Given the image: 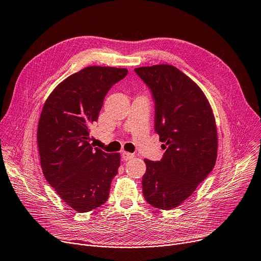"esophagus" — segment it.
<instances>
[{"instance_id": "34e87169", "label": "esophagus", "mask_w": 261, "mask_h": 261, "mask_svg": "<svg viewBox=\"0 0 261 261\" xmlns=\"http://www.w3.org/2000/svg\"><path fill=\"white\" fill-rule=\"evenodd\" d=\"M132 158H134V154L128 153V152H122V159L123 160L127 161V160H130Z\"/></svg>"}]
</instances>
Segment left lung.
Instances as JSON below:
<instances>
[{"mask_svg":"<svg viewBox=\"0 0 261 261\" xmlns=\"http://www.w3.org/2000/svg\"><path fill=\"white\" fill-rule=\"evenodd\" d=\"M135 72L151 90L154 127L166 151L159 161L144 159L143 196L156 208H176L215 167L216 120L200 87L177 68L157 65Z\"/></svg>","mask_w":261,"mask_h":261,"instance_id":"1","label":"left lung"}]
</instances>
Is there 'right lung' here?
Returning a JSON list of instances; mask_svg holds the SVG:
<instances>
[{
	"label": "right lung",
	"mask_w": 261,
	"mask_h": 261,
	"mask_svg": "<svg viewBox=\"0 0 261 261\" xmlns=\"http://www.w3.org/2000/svg\"><path fill=\"white\" fill-rule=\"evenodd\" d=\"M126 75V69L87 67L61 82L41 111L37 142L43 175L79 213L107 201L118 173L120 154L93 148L89 135L107 92Z\"/></svg>",
	"instance_id": "1"
}]
</instances>
